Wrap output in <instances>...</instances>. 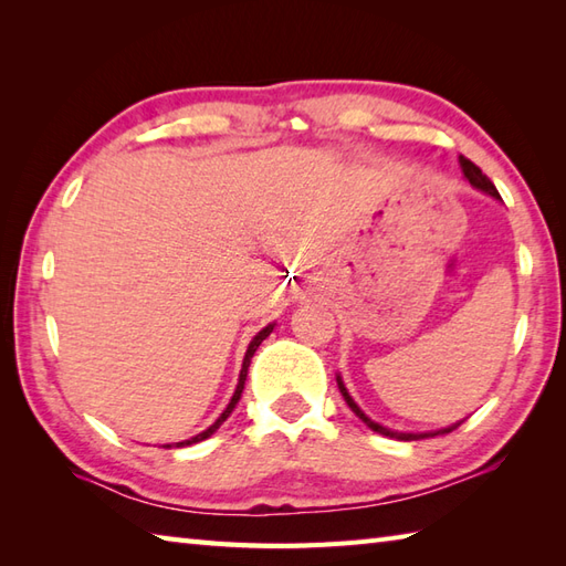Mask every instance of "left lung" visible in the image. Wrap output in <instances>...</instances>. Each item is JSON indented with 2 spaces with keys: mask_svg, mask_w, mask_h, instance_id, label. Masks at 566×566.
Here are the masks:
<instances>
[{
  "mask_svg": "<svg viewBox=\"0 0 566 566\" xmlns=\"http://www.w3.org/2000/svg\"><path fill=\"white\" fill-rule=\"evenodd\" d=\"M460 165H462V172H464V177L469 179V185L472 187H476V189H482V191H486V195H491V197H496V199H501L499 197V191H496V187H494V182H491V179L479 170V167L469 160V158H464V155H460ZM338 389H340V394H343V399H345V403L353 408V413L363 420V423L367 426V428H371L375 432H379V436H387V438H396V440H420V438H436V436H442V432H452L457 426H452V428H442V430H438V432H394V430H389V428H384V426H379V423H375V420L371 418H367L363 411H359V406L353 401V396L347 394V389H345V384L340 381V377H338Z\"/></svg>",
  "mask_w": 566,
  "mask_h": 566,
  "instance_id": "8db88e82",
  "label": "left lung"
}]
</instances>
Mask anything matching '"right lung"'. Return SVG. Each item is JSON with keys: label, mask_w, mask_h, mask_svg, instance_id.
Listing matches in <instances>:
<instances>
[{"label": "right lung", "mask_w": 566, "mask_h": 566, "mask_svg": "<svg viewBox=\"0 0 566 566\" xmlns=\"http://www.w3.org/2000/svg\"><path fill=\"white\" fill-rule=\"evenodd\" d=\"M286 274H290V272H286ZM272 323H270V326L268 328H262L258 335H255V338H252V343L248 345V353H245V359H243V369H240V379H238V387H235V394H233V399H231V403H228V408H226V411L221 413V418L219 420H216V423L211 426V428H207V430H203V432H199V436H195V438H191V440H185V442H177V448H185V444H191V442H201V440H207L209 436H213V432L216 430H219V426L223 423V420L228 418V416H231V411H233V408H235V403H238V399H240V394H243V387H245V377H248V367H250V357L252 355H255V350H258V347H260V343L264 340V338H268V335L272 333ZM165 448H170V444H165Z\"/></svg>", "instance_id": "1"}]
</instances>
